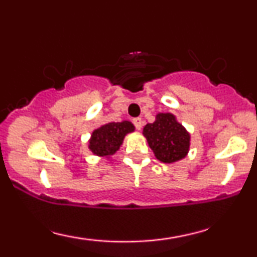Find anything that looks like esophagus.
Segmentation results:
<instances>
[{
    "label": "esophagus",
    "instance_id": "esophagus-1",
    "mask_svg": "<svg viewBox=\"0 0 257 257\" xmlns=\"http://www.w3.org/2000/svg\"><path fill=\"white\" fill-rule=\"evenodd\" d=\"M133 124H134V126L138 129V131H140L141 125H143V119L139 118V117H137V118H133Z\"/></svg>",
    "mask_w": 257,
    "mask_h": 257
}]
</instances>
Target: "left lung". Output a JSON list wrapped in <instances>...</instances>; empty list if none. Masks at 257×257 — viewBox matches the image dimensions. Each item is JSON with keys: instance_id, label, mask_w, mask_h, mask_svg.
<instances>
[{"instance_id": "1", "label": "left lung", "mask_w": 257, "mask_h": 257, "mask_svg": "<svg viewBox=\"0 0 257 257\" xmlns=\"http://www.w3.org/2000/svg\"><path fill=\"white\" fill-rule=\"evenodd\" d=\"M144 135L156 157L163 163H173L187 155L190 134L172 113H158L155 122L145 125Z\"/></svg>"}]
</instances>
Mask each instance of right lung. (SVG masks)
Masks as SVG:
<instances>
[{"instance_id":"add662e5","label":"right lung","mask_w":257,"mask_h":257,"mask_svg":"<svg viewBox=\"0 0 257 257\" xmlns=\"http://www.w3.org/2000/svg\"><path fill=\"white\" fill-rule=\"evenodd\" d=\"M134 131V125L128 120L107 123L93 132L89 141L91 152L98 156H112L122 145L125 134Z\"/></svg>"}]
</instances>
